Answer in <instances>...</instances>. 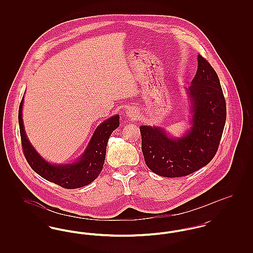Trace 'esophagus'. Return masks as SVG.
<instances>
[{"mask_svg": "<svg viewBox=\"0 0 253 253\" xmlns=\"http://www.w3.org/2000/svg\"><path fill=\"white\" fill-rule=\"evenodd\" d=\"M127 116H128L130 119H135V118H137V116H138L137 110L134 108L128 109V110H127Z\"/></svg>", "mask_w": 253, "mask_h": 253, "instance_id": "obj_1", "label": "esophagus"}]
</instances>
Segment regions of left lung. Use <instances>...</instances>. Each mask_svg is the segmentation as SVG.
Instances as JSON below:
<instances>
[{"label":"left lung","instance_id":"left-lung-1","mask_svg":"<svg viewBox=\"0 0 253 253\" xmlns=\"http://www.w3.org/2000/svg\"><path fill=\"white\" fill-rule=\"evenodd\" d=\"M192 85L193 126L181 138H169L163 129L141 126V149L147 167L164 177L186 176L209 164L216 155L227 119L219 78L200 54Z\"/></svg>","mask_w":253,"mask_h":253}]
</instances>
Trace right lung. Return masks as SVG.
I'll return each instance as SVG.
<instances>
[{"label":"right lung","mask_w":253,"mask_h":253,"mask_svg":"<svg viewBox=\"0 0 253 253\" xmlns=\"http://www.w3.org/2000/svg\"><path fill=\"white\" fill-rule=\"evenodd\" d=\"M23 102L24 96L19 107L20 133L24 157L32 169L42 178L64 189L82 188L95 180L104 164L109 137L120 126V116L117 115L110 118L96 128L84 156L78 162L66 165H53L39 156L26 137L22 119Z\"/></svg>","instance_id":"1"}]
</instances>
